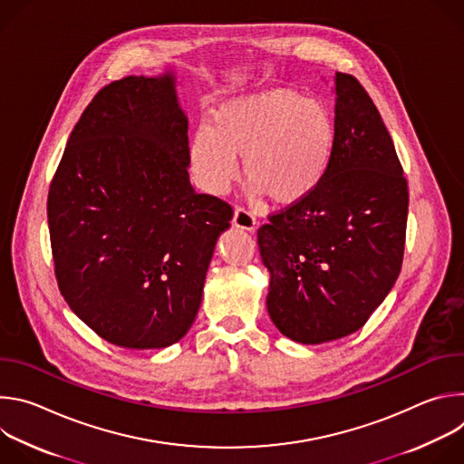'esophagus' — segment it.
Instances as JSON below:
<instances>
[{
    "label": "esophagus",
    "mask_w": 464,
    "mask_h": 464,
    "mask_svg": "<svg viewBox=\"0 0 464 464\" xmlns=\"http://www.w3.org/2000/svg\"><path fill=\"white\" fill-rule=\"evenodd\" d=\"M233 224L240 229H246V231H253L256 227V220L255 217L246 209V208H237L235 209V217H233Z\"/></svg>",
    "instance_id": "obj_1"
}]
</instances>
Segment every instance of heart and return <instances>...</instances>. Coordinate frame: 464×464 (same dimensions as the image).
Masks as SVG:
<instances>
[{
	"instance_id": "obj_1",
	"label": "heart",
	"mask_w": 464,
	"mask_h": 464,
	"mask_svg": "<svg viewBox=\"0 0 464 464\" xmlns=\"http://www.w3.org/2000/svg\"><path fill=\"white\" fill-rule=\"evenodd\" d=\"M336 149V121L328 106L295 90H270L222 104L211 126L196 131L190 165L202 187L222 194L244 178L276 206H294L324 179Z\"/></svg>"
}]
</instances>
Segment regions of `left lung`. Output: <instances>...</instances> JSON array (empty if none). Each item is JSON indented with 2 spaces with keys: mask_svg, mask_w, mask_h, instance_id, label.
Wrapping results in <instances>:
<instances>
[{
  "mask_svg": "<svg viewBox=\"0 0 464 464\" xmlns=\"http://www.w3.org/2000/svg\"><path fill=\"white\" fill-rule=\"evenodd\" d=\"M336 149L321 185L256 231L270 270L266 306L304 345L362 328L401 274L408 179L365 88L336 73Z\"/></svg>",
  "mask_w": 464,
  "mask_h": 464,
  "instance_id": "obj_1",
  "label": "left lung"
}]
</instances>
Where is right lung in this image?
<instances>
[{"mask_svg":"<svg viewBox=\"0 0 464 464\" xmlns=\"http://www.w3.org/2000/svg\"><path fill=\"white\" fill-rule=\"evenodd\" d=\"M174 77H124L92 99L49 185L54 277L70 308L126 349L179 342L233 208L188 181Z\"/></svg>","mask_w":464,"mask_h":464,"instance_id":"obj_1","label":"right lung"}]
</instances>
